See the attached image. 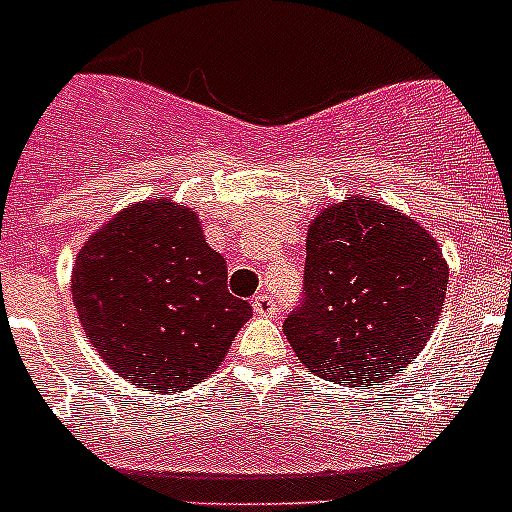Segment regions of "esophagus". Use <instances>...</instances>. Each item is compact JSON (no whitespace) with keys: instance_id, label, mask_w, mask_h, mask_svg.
I'll use <instances>...</instances> for the list:
<instances>
[{"instance_id":"1","label":"esophagus","mask_w":512,"mask_h":512,"mask_svg":"<svg viewBox=\"0 0 512 512\" xmlns=\"http://www.w3.org/2000/svg\"><path fill=\"white\" fill-rule=\"evenodd\" d=\"M253 312H256V315H264V318H269V315H277L279 307H277V302H274V297L256 295L253 297Z\"/></svg>"}]
</instances>
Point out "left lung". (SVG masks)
<instances>
[{
    "label": "left lung",
    "instance_id": "obj_1",
    "mask_svg": "<svg viewBox=\"0 0 512 512\" xmlns=\"http://www.w3.org/2000/svg\"><path fill=\"white\" fill-rule=\"evenodd\" d=\"M302 300L284 320L297 359L364 387L402 372L436 330L449 266L415 220L348 197L307 230Z\"/></svg>",
    "mask_w": 512,
    "mask_h": 512
}]
</instances>
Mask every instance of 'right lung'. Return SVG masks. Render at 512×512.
<instances>
[{"instance_id": "obj_1", "label": "right lung", "mask_w": 512, "mask_h": 512, "mask_svg": "<svg viewBox=\"0 0 512 512\" xmlns=\"http://www.w3.org/2000/svg\"><path fill=\"white\" fill-rule=\"evenodd\" d=\"M71 295L97 354L146 392L200 384L251 318L197 215L166 200L128 207L94 233Z\"/></svg>"}]
</instances>
